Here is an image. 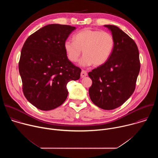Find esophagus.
<instances>
[{
  "label": "esophagus",
  "mask_w": 158,
  "mask_h": 158,
  "mask_svg": "<svg viewBox=\"0 0 158 158\" xmlns=\"http://www.w3.org/2000/svg\"><path fill=\"white\" fill-rule=\"evenodd\" d=\"M87 75V72H86L85 71L82 70V71H81V78H84V77H86Z\"/></svg>",
  "instance_id": "obj_1"
}]
</instances>
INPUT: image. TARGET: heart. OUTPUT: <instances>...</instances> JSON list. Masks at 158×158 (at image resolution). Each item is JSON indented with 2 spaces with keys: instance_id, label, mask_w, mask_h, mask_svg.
<instances>
[{
  "instance_id": "heart-1",
  "label": "heart",
  "mask_w": 158,
  "mask_h": 158,
  "mask_svg": "<svg viewBox=\"0 0 158 158\" xmlns=\"http://www.w3.org/2000/svg\"><path fill=\"white\" fill-rule=\"evenodd\" d=\"M73 40H66L64 48L67 58L76 62L81 54L84 56L79 61L82 66H100L110 58L115 46V40L108 32L84 29L75 34Z\"/></svg>"
}]
</instances>
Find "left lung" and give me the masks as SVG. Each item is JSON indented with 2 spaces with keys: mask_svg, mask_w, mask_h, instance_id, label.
Wrapping results in <instances>:
<instances>
[{
  "mask_svg": "<svg viewBox=\"0 0 158 158\" xmlns=\"http://www.w3.org/2000/svg\"><path fill=\"white\" fill-rule=\"evenodd\" d=\"M114 36L115 46L109 60L89 72L92 85L89 94L98 107L112 110L123 104L132 94L140 71L138 48L118 27L105 25Z\"/></svg>",
  "mask_w": 158,
  "mask_h": 158,
  "instance_id": "obj_1",
  "label": "left lung"
}]
</instances>
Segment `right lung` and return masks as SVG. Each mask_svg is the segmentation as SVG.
Instances as JSON below:
<instances>
[{
  "label": "right lung",
  "mask_w": 158,
  "mask_h": 158,
  "mask_svg": "<svg viewBox=\"0 0 158 158\" xmlns=\"http://www.w3.org/2000/svg\"><path fill=\"white\" fill-rule=\"evenodd\" d=\"M75 27L57 24L31 35L22 49L19 63L23 93L33 106L49 110L68 96L67 84L80 78L81 70L67 58L64 44Z\"/></svg>",
  "instance_id": "add662e5"
}]
</instances>
